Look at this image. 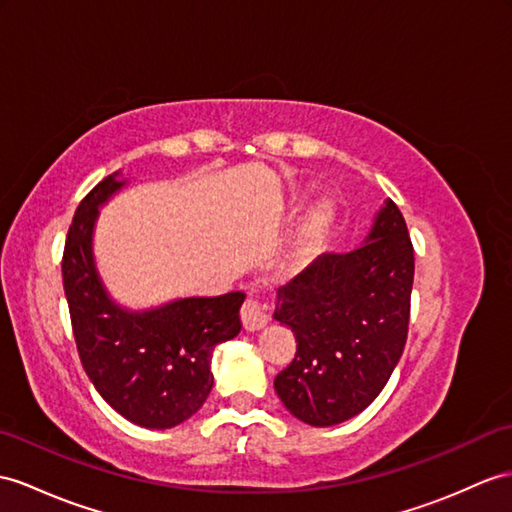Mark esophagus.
I'll return each mask as SVG.
<instances>
[{
	"mask_svg": "<svg viewBox=\"0 0 512 512\" xmlns=\"http://www.w3.org/2000/svg\"><path fill=\"white\" fill-rule=\"evenodd\" d=\"M241 321H243V328L247 332H258L267 326L269 315H267V308L256 302V299H247L241 308Z\"/></svg>",
	"mask_w": 512,
	"mask_h": 512,
	"instance_id": "esophagus-1",
	"label": "esophagus"
}]
</instances>
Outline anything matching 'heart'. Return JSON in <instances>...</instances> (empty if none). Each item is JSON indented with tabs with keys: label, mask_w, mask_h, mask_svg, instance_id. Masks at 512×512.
<instances>
[{
	"label": "heart",
	"mask_w": 512,
	"mask_h": 512,
	"mask_svg": "<svg viewBox=\"0 0 512 512\" xmlns=\"http://www.w3.org/2000/svg\"><path fill=\"white\" fill-rule=\"evenodd\" d=\"M334 223H336V206L332 199L321 197L315 204H310L297 223L289 254H286V260H284V271L297 273L302 271L308 263H313V260L323 252V247L328 245Z\"/></svg>",
	"instance_id": "b5f03b06"
}]
</instances>
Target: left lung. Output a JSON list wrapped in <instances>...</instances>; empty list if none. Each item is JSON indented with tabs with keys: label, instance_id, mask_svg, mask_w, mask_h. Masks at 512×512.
<instances>
[{
	"label": "left lung",
	"instance_id": "obj_1",
	"mask_svg": "<svg viewBox=\"0 0 512 512\" xmlns=\"http://www.w3.org/2000/svg\"><path fill=\"white\" fill-rule=\"evenodd\" d=\"M415 254L391 199L350 254H326L278 291L273 319L297 341L276 376L286 410L315 428L356 417L400 363L408 334Z\"/></svg>",
	"mask_w": 512,
	"mask_h": 512
}]
</instances>
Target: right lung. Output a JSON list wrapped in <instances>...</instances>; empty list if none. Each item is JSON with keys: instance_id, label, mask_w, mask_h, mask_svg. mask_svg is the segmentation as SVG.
<instances>
[{"instance_id": "1", "label": "right lung", "mask_w": 512, "mask_h": 512, "mask_svg": "<svg viewBox=\"0 0 512 512\" xmlns=\"http://www.w3.org/2000/svg\"><path fill=\"white\" fill-rule=\"evenodd\" d=\"M128 180L117 171L86 195L69 226L62 284L82 367L110 408L136 426L167 430L204 406L210 360L241 332L245 295L184 297L134 310L119 304L97 269L93 236L102 210Z\"/></svg>"}]
</instances>
